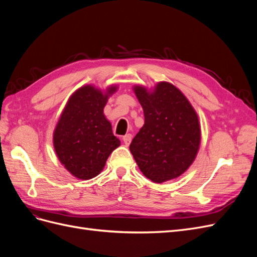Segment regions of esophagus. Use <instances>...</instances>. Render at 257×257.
Masks as SVG:
<instances>
[{"mask_svg": "<svg viewBox=\"0 0 257 257\" xmlns=\"http://www.w3.org/2000/svg\"><path fill=\"white\" fill-rule=\"evenodd\" d=\"M122 139H123L124 144H125L126 146H128V145L131 144V142H132V135H131V134H126V135H124V136L122 137Z\"/></svg>", "mask_w": 257, "mask_h": 257, "instance_id": "esophagus-1", "label": "esophagus"}]
</instances>
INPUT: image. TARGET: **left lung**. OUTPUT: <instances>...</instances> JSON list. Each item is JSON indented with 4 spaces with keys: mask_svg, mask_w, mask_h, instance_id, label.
<instances>
[{
    "mask_svg": "<svg viewBox=\"0 0 257 257\" xmlns=\"http://www.w3.org/2000/svg\"><path fill=\"white\" fill-rule=\"evenodd\" d=\"M145 124L130 146L141 172L163 183L184 174L195 161L201 132L198 114L176 85L160 81L152 89L135 84Z\"/></svg>",
    "mask_w": 257,
    "mask_h": 257,
    "instance_id": "obj_1",
    "label": "left lung"
}]
</instances>
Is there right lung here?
I'll use <instances>...</instances> for the list:
<instances>
[{"mask_svg":"<svg viewBox=\"0 0 257 257\" xmlns=\"http://www.w3.org/2000/svg\"><path fill=\"white\" fill-rule=\"evenodd\" d=\"M119 87L104 90L84 84L67 99L53 131V148L67 172L77 179L89 180L102 173L111 152L120 146L112 133L104 107Z\"/></svg>","mask_w":257,"mask_h":257,"instance_id":"1","label":"right lung"}]
</instances>
